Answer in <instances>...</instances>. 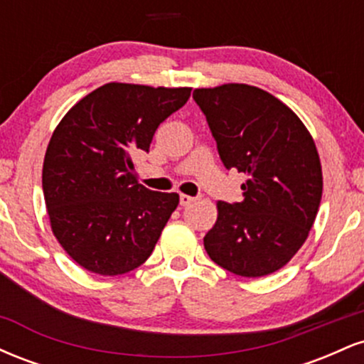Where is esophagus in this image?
<instances>
[{"label":"esophagus","instance_id":"1","mask_svg":"<svg viewBox=\"0 0 364 364\" xmlns=\"http://www.w3.org/2000/svg\"><path fill=\"white\" fill-rule=\"evenodd\" d=\"M195 200H196L195 196H190V195H179V203H181L183 207L190 205V203H193Z\"/></svg>","mask_w":364,"mask_h":364}]
</instances>
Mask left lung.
<instances>
[{"mask_svg": "<svg viewBox=\"0 0 364 364\" xmlns=\"http://www.w3.org/2000/svg\"><path fill=\"white\" fill-rule=\"evenodd\" d=\"M228 169L248 179L240 203L217 202L203 237L212 262L241 277L277 272L298 253L318 212L323 176L313 136L291 107L246 83L195 89Z\"/></svg>", "mask_w": 364, "mask_h": 364, "instance_id": "left-lung-1", "label": "left lung"}]
</instances>
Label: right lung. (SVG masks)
I'll use <instances>...</instances> for the list:
<instances>
[{"instance_id":"1","label":"right lung","mask_w":364,"mask_h":364,"mask_svg":"<svg viewBox=\"0 0 364 364\" xmlns=\"http://www.w3.org/2000/svg\"><path fill=\"white\" fill-rule=\"evenodd\" d=\"M190 87L111 82L92 90L54 128L43 164L49 224L61 248L89 272L121 275L152 255L178 193L136 181L133 156L183 107Z\"/></svg>"}]
</instances>
